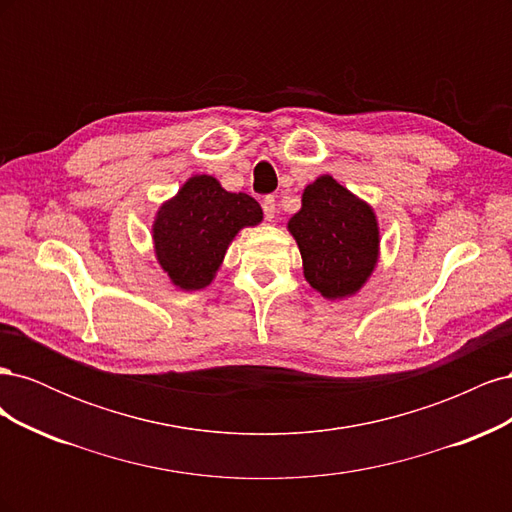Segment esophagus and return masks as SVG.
<instances>
[{"label": "esophagus", "mask_w": 512, "mask_h": 512, "mask_svg": "<svg viewBox=\"0 0 512 512\" xmlns=\"http://www.w3.org/2000/svg\"><path fill=\"white\" fill-rule=\"evenodd\" d=\"M262 211H265V218H267L269 222L275 220L277 205H275V198H273V196H267L265 200H262Z\"/></svg>", "instance_id": "esophagus-1"}]
</instances>
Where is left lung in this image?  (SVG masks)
Returning <instances> with one entry per match:
<instances>
[{
	"instance_id": "1",
	"label": "left lung",
	"mask_w": 512,
	"mask_h": 512,
	"mask_svg": "<svg viewBox=\"0 0 512 512\" xmlns=\"http://www.w3.org/2000/svg\"><path fill=\"white\" fill-rule=\"evenodd\" d=\"M288 230L299 245L307 284L329 301L359 292L378 265L374 209L331 175H320L303 190Z\"/></svg>"
}]
</instances>
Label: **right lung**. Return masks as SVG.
<instances>
[{
	"label": "right lung",
	"instance_id": "1",
	"mask_svg": "<svg viewBox=\"0 0 512 512\" xmlns=\"http://www.w3.org/2000/svg\"><path fill=\"white\" fill-rule=\"evenodd\" d=\"M262 222L252 196L226 192L211 175H194L162 203L153 220V252L181 290L207 288L237 232Z\"/></svg>",
	"mask_w": 512,
	"mask_h": 512
}]
</instances>
